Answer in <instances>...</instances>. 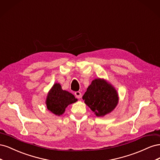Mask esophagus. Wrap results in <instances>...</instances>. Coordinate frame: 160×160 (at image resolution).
<instances>
[{"label": "esophagus", "mask_w": 160, "mask_h": 160, "mask_svg": "<svg viewBox=\"0 0 160 160\" xmlns=\"http://www.w3.org/2000/svg\"><path fill=\"white\" fill-rule=\"evenodd\" d=\"M75 95L76 98H78V99L81 98V97H82V94H81L80 91H76L75 93Z\"/></svg>", "instance_id": "esophagus-1"}]
</instances>
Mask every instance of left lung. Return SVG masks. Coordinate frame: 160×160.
Segmentation results:
<instances>
[{
	"label": "left lung",
	"mask_w": 160,
	"mask_h": 160,
	"mask_svg": "<svg viewBox=\"0 0 160 160\" xmlns=\"http://www.w3.org/2000/svg\"><path fill=\"white\" fill-rule=\"evenodd\" d=\"M86 105L97 116H104L117 106L118 95L110 84L103 79H95L91 82L83 96Z\"/></svg>",
	"instance_id": "1"
}]
</instances>
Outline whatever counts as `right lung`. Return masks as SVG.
I'll return each instance as SVG.
<instances>
[{
  "instance_id": "right-lung-1",
  "label": "right lung",
  "mask_w": 160,
  "mask_h": 160,
  "mask_svg": "<svg viewBox=\"0 0 160 160\" xmlns=\"http://www.w3.org/2000/svg\"><path fill=\"white\" fill-rule=\"evenodd\" d=\"M77 99L69 92L62 89L60 84L55 83L48 94L47 98V109L57 115H62L69 104Z\"/></svg>"
}]
</instances>
